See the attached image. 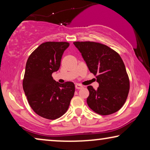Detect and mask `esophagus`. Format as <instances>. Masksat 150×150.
<instances>
[{"instance_id":"34e87169","label":"esophagus","mask_w":150,"mask_h":150,"mask_svg":"<svg viewBox=\"0 0 150 150\" xmlns=\"http://www.w3.org/2000/svg\"><path fill=\"white\" fill-rule=\"evenodd\" d=\"M75 87H76V89H81V88H83V87L81 85H80V84H76Z\"/></svg>"}]
</instances>
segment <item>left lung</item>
Segmentation results:
<instances>
[{
  "label": "left lung",
  "instance_id": "8db88e82",
  "mask_svg": "<svg viewBox=\"0 0 150 150\" xmlns=\"http://www.w3.org/2000/svg\"><path fill=\"white\" fill-rule=\"evenodd\" d=\"M89 71L99 83L94 89L88 86L87 102L96 113L108 115L118 111L124 105L130 89L126 67L120 54L106 45L93 42H76Z\"/></svg>",
  "mask_w": 150,
  "mask_h": 150
}]
</instances>
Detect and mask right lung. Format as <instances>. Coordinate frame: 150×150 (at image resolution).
I'll use <instances>...</instances> for the list:
<instances>
[{"label": "right lung", "mask_w": 150, "mask_h": 150, "mask_svg": "<svg viewBox=\"0 0 150 150\" xmlns=\"http://www.w3.org/2000/svg\"><path fill=\"white\" fill-rule=\"evenodd\" d=\"M67 42H47L39 46L28 57L23 89L34 112L48 120H55L68 109L75 91L72 82L61 84L52 77L61 65Z\"/></svg>", "instance_id": "add662e5"}]
</instances>
